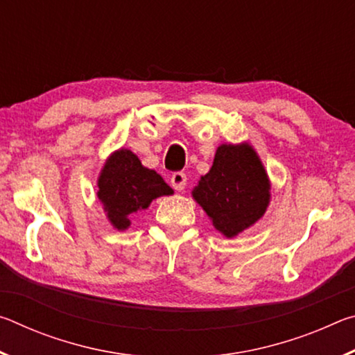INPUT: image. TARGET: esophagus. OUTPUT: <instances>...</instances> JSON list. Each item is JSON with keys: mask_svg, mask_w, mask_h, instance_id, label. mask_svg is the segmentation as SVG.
<instances>
[{"mask_svg": "<svg viewBox=\"0 0 355 355\" xmlns=\"http://www.w3.org/2000/svg\"><path fill=\"white\" fill-rule=\"evenodd\" d=\"M186 173L184 172H173L172 177H171V184L172 188L175 191H183L184 186H186Z\"/></svg>", "mask_w": 355, "mask_h": 355, "instance_id": "obj_1", "label": "esophagus"}]
</instances>
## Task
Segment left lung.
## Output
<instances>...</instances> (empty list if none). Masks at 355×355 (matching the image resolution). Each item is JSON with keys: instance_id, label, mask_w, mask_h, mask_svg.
<instances>
[{"instance_id": "8db88e82", "label": "left lung", "mask_w": 355, "mask_h": 355, "mask_svg": "<svg viewBox=\"0 0 355 355\" xmlns=\"http://www.w3.org/2000/svg\"><path fill=\"white\" fill-rule=\"evenodd\" d=\"M268 173L249 144H222L213 166L200 177L192 197L205 209L216 230L227 238L254 225L269 205Z\"/></svg>"}]
</instances>
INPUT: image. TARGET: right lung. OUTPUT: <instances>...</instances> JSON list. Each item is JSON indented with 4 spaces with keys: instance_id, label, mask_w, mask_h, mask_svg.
I'll list each match as a JSON object with an SVG mask.
<instances>
[{
    "instance_id": "obj_1",
    "label": "right lung",
    "mask_w": 355,
    "mask_h": 355,
    "mask_svg": "<svg viewBox=\"0 0 355 355\" xmlns=\"http://www.w3.org/2000/svg\"><path fill=\"white\" fill-rule=\"evenodd\" d=\"M173 191L159 173L141 164L127 148L114 152L98 177V199L107 219L117 230L130 227V214L148 208L152 200L171 196Z\"/></svg>"
}]
</instances>
